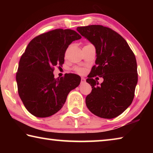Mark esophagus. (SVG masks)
<instances>
[{
	"label": "esophagus",
	"mask_w": 153,
	"mask_h": 153,
	"mask_svg": "<svg viewBox=\"0 0 153 153\" xmlns=\"http://www.w3.org/2000/svg\"><path fill=\"white\" fill-rule=\"evenodd\" d=\"M86 82V79L84 77H82L81 79V84H84V83Z\"/></svg>",
	"instance_id": "esophagus-1"
}]
</instances>
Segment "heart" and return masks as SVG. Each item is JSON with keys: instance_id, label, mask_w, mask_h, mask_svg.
Masks as SVG:
<instances>
[{"instance_id": "b5f03b06", "label": "heart", "mask_w": 153, "mask_h": 153, "mask_svg": "<svg viewBox=\"0 0 153 153\" xmlns=\"http://www.w3.org/2000/svg\"><path fill=\"white\" fill-rule=\"evenodd\" d=\"M74 69H75V71H76V72H77V73H79V74H82L83 72H84V70H83V69L80 68V67H75Z\"/></svg>"}]
</instances>
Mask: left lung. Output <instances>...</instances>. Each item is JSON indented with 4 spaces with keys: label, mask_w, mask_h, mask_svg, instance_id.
<instances>
[{
    "label": "left lung",
    "mask_w": 153,
    "mask_h": 153,
    "mask_svg": "<svg viewBox=\"0 0 153 153\" xmlns=\"http://www.w3.org/2000/svg\"><path fill=\"white\" fill-rule=\"evenodd\" d=\"M77 31L94 46L96 65L86 82L92 92L86 98L88 109L95 115L113 119L131 104L138 82L136 59L126 40L110 28L100 25L77 27ZM102 76L100 85L93 77Z\"/></svg>",
    "instance_id": "obj_1"
}]
</instances>
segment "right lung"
<instances>
[{"instance_id":"obj_1","label":"right lung","mask_w":153,"mask_h":153,"mask_svg":"<svg viewBox=\"0 0 153 153\" xmlns=\"http://www.w3.org/2000/svg\"><path fill=\"white\" fill-rule=\"evenodd\" d=\"M82 38L72 30L56 29L30 41L21 57L16 74L18 93L26 109L37 117H47L63 107L67 95L81 77L67 74L55 79L54 67L64 63L65 53L73 41Z\"/></svg>"}]
</instances>
